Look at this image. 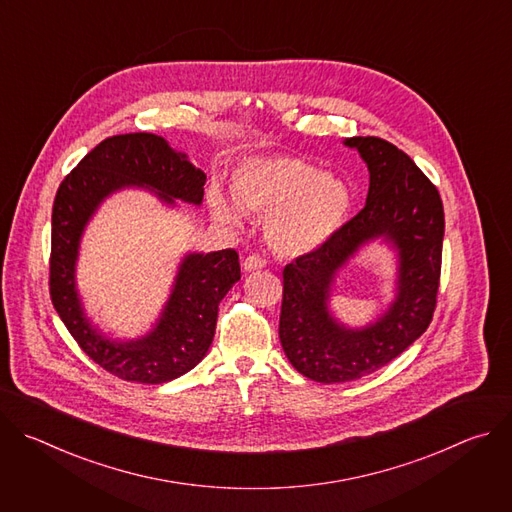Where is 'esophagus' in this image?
<instances>
[{
    "instance_id": "34e87169",
    "label": "esophagus",
    "mask_w": 512,
    "mask_h": 512,
    "mask_svg": "<svg viewBox=\"0 0 512 512\" xmlns=\"http://www.w3.org/2000/svg\"><path fill=\"white\" fill-rule=\"evenodd\" d=\"M265 265H267L265 259L259 257V255H249V257L243 261V269H245V271H259V269H263Z\"/></svg>"
}]
</instances>
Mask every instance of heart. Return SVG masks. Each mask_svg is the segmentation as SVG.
Here are the masks:
<instances>
[{
  "instance_id": "1",
  "label": "heart",
  "mask_w": 512,
  "mask_h": 512,
  "mask_svg": "<svg viewBox=\"0 0 512 512\" xmlns=\"http://www.w3.org/2000/svg\"><path fill=\"white\" fill-rule=\"evenodd\" d=\"M233 196L243 210L267 216V243L285 257L320 249L344 227L352 208V194L342 178L285 154L241 162L233 174ZM208 204L221 221H241L239 207L218 188L210 190Z\"/></svg>"
}]
</instances>
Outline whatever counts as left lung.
Here are the masks:
<instances>
[{"label":"left lung","mask_w":512,"mask_h":512,"mask_svg":"<svg viewBox=\"0 0 512 512\" xmlns=\"http://www.w3.org/2000/svg\"><path fill=\"white\" fill-rule=\"evenodd\" d=\"M369 168L364 208L320 249L283 269L279 340L294 369L316 383L367 377L409 348L429 326L442 271L440 192L397 145L348 137ZM383 238L398 251V296L377 323L340 325L327 308L335 273L362 245Z\"/></svg>","instance_id":"1"}]
</instances>
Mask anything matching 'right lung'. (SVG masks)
Returning a JSON list of instances; mask_svg holds the SVG:
<instances>
[{"mask_svg":"<svg viewBox=\"0 0 512 512\" xmlns=\"http://www.w3.org/2000/svg\"><path fill=\"white\" fill-rule=\"evenodd\" d=\"M206 174L186 154L154 133H125L101 141L58 186L52 206L50 298L60 320L107 373L143 385H160L192 371L206 356L218 304L241 279L235 249L188 253L172 294L152 332L137 340H113L87 318L77 289L81 237L101 202L123 188H148L174 206L200 204Z\"/></svg>","mask_w":512,"mask_h":512,"instance_id":"1","label":"right lung"}]
</instances>
